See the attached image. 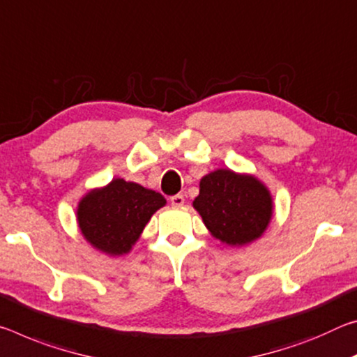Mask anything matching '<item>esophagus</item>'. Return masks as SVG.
Masks as SVG:
<instances>
[{
	"instance_id": "obj_1",
	"label": "esophagus",
	"mask_w": 357,
	"mask_h": 357,
	"mask_svg": "<svg viewBox=\"0 0 357 357\" xmlns=\"http://www.w3.org/2000/svg\"><path fill=\"white\" fill-rule=\"evenodd\" d=\"M183 202H185V197L182 196V195H175V196H172L171 197V204L174 207H180V206H183Z\"/></svg>"
}]
</instances>
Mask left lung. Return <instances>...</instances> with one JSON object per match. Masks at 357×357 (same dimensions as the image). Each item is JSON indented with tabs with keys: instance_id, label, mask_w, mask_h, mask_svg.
I'll return each mask as SVG.
<instances>
[{
	"instance_id": "left-lung-1",
	"label": "left lung",
	"mask_w": 357,
	"mask_h": 357,
	"mask_svg": "<svg viewBox=\"0 0 357 357\" xmlns=\"http://www.w3.org/2000/svg\"><path fill=\"white\" fill-rule=\"evenodd\" d=\"M192 206L213 237L242 247L262 236L272 218V196L253 175L218 169L202 177Z\"/></svg>"
}]
</instances>
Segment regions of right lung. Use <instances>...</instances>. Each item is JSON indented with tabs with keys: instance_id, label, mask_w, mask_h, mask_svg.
Returning <instances> with one entry per match:
<instances>
[{
	"instance_id": "obj_1",
	"label": "right lung",
	"mask_w": 357,
	"mask_h": 357,
	"mask_svg": "<svg viewBox=\"0 0 357 357\" xmlns=\"http://www.w3.org/2000/svg\"><path fill=\"white\" fill-rule=\"evenodd\" d=\"M165 204V196L160 192L114 178L80 201L79 227L93 247L110 256H120L131 250L151 215Z\"/></svg>"
}]
</instances>
